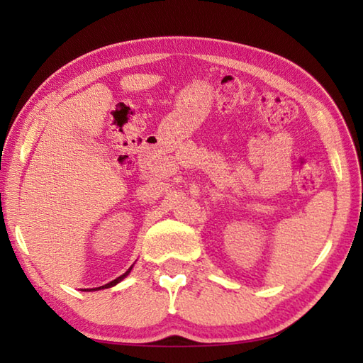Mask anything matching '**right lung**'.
<instances>
[{"label":"right lung","instance_id":"right-lung-1","mask_svg":"<svg viewBox=\"0 0 363 363\" xmlns=\"http://www.w3.org/2000/svg\"><path fill=\"white\" fill-rule=\"evenodd\" d=\"M130 269H133V267H129L128 268V272L125 273V274H121V276H118L117 279H113V281H111L109 284H106V285H101V287H96V289H90V290H103V289H111V287H113V285H117L120 281H123L125 279V277L130 273ZM86 290H89V289H86Z\"/></svg>","mask_w":363,"mask_h":363}]
</instances>
